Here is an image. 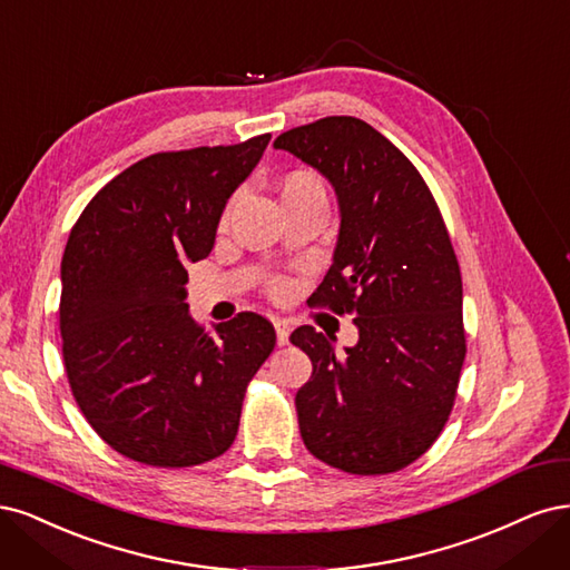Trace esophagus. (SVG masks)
<instances>
[{
	"label": "esophagus",
	"mask_w": 570,
	"mask_h": 570,
	"mask_svg": "<svg viewBox=\"0 0 570 570\" xmlns=\"http://www.w3.org/2000/svg\"><path fill=\"white\" fill-rule=\"evenodd\" d=\"M274 332H277V343L279 345H286L288 343V336H291V324L286 320H274Z\"/></svg>",
	"instance_id": "obj_1"
}]
</instances>
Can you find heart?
I'll list each match as a JSON object with an SVG mask.
<instances>
[{
    "instance_id": "b5f03b06",
    "label": "heart",
    "mask_w": 570,
    "mask_h": 570,
    "mask_svg": "<svg viewBox=\"0 0 570 570\" xmlns=\"http://www.w3.org/2000/svg\"><path fill=\"white\" fill-rule=\"evenodd\" d=\"M296 194H324L322 181L317 179V175H312L307 170H293L282 181V198L296 196ZM284 288H286L284 282L274 284V291H277V293H282Z\"/></svg>"
}]
</instances>
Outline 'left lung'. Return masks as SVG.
<instances>
[{"label": "left lung", "mask_w": 570, "mask_h": 570, "mask_svg": "<svg viewBox=\"0 0 570 570\" xmlns=\"http://www.w3.org/2000/svg\"><path fill=\"white\" fill-rule=\"evenodd\" d=\"M336 191L334 263L309 303L353 315L357 343L298 326L312 362L296 395L305 448L324 464L393 473L424 454L452 412L466 355L462 274L424 177L372 125L332 116L274 141Z\"/></svg>", "instance_id": "left-lung-1"}]
</instances>
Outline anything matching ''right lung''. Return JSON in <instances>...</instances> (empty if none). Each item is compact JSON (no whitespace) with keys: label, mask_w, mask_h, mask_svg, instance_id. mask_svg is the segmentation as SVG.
<instances>
[{"label":"right lung","mask_w":570,"mask_h":570,"mask_svg":"<svg viewBox=\"0 0 570 570\" xmlns=\"http://www.w3.org/2000/svg\"><path fill=\"white\" fill-rule=\"evenodd\" d=\"M269 137L141 158L70 229L59 305L68 383L89 426L135 462L181 469L227 452L246 385L277 343L255 312L208 334L185 303L189 263L213 250Z\"/></svg>","instance_id":"add662e5"}]
</instances>
